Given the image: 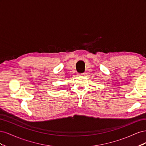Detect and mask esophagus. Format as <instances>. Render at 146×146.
I'll list each match as a JSON object with an SVG mask.
<instances>
[{"label": "esophagus", "instance_id": "esophagus-1", "mask_svg": "<svg viewBox=\"0 0 146 146\" xmlns=\"http://www.w3.org/2000/svg\"><path fill=\"white\" fill-rule=\"evenodd\" d=\"M86 74L85 73H83V74H78V76H85Z\"/></svg>", "mask_w": 146, "mask_h": 146}]
</instances>
